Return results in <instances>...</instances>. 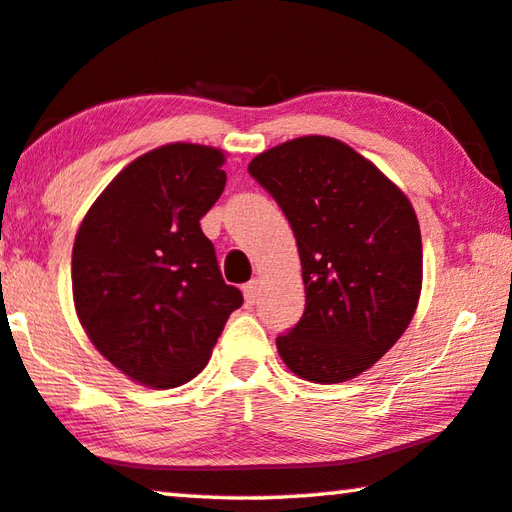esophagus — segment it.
Returning <instances> with one entry per match:
<instances>
[{"label":"esophagus","instance_id":"obj_1","mask_svg":"<svg viewBox=\"0 0 512 512\" xmlns=\"http://www.w3.org/2000/svg\"><path fill=\"white\" fill-rule=\"evenodd\" d=\"M259 296V280H250L248 285H243V298L248 305H253Z\"/></svg>","mask_w":512,"mask_h":512}]
</instances>
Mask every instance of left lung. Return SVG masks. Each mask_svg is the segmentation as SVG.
<instances>
[{
	"label": "left lung",
	"mask_w": 512,
	"mask_h": 512,
	"mask_svg": "<svg viewBox=\"0 0 512 512\" xmlns=\"http://www.w3.org/2000/svg\"><path fill=\"white\" fill-rule=\"evenodd\" d=\"M294 230L305 312L275 339L312 383H346L410 326L421 294V232L412 202L376 164L332 136H300L248 164Z\"/></svg>",
	"instance_id": "obj_1"
}]
</instances>
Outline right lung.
<instances>
[{
    "label": "right lung",
    "mask_w": 512,
    "mask_h": 512,
    "mask_svg": "<svg viewBox=\"0 0 512 512\" xmlns=\"http://www.w3.org/2000/svg\"><path fill=\"white\" fill-rule=\"evenodd\" d=\"M225 152L168 143L113 177L72 246V298L81 328L134 383L170 389L205 369L227 316L225 285L205 216L225 189Z\"/></svg>",
    "instance_id": "1"
}]
</instances>
